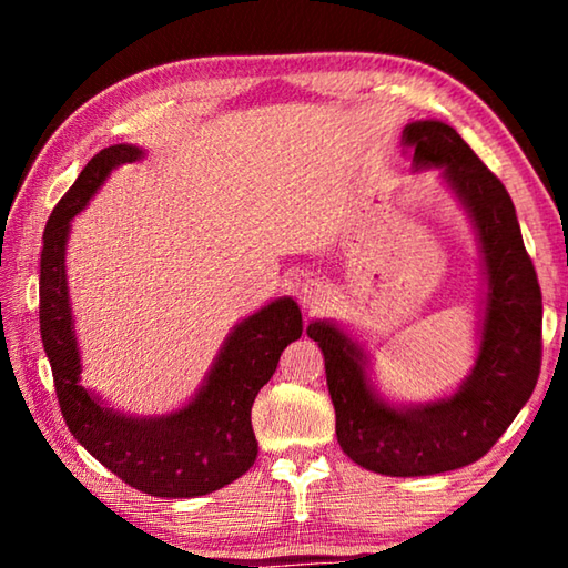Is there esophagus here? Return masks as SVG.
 Listing matches in <instances>:
<instances>
[{
  "label": "esophagus",
  "mask_w": 568,
  "mask_h": 568,
  "mask_svg": "<svg viewBox=\"0 0 568 568\" xmlns=\"http://www.w3.org/2000/svg\"><path fill=\"white\" fill-rule=\"evenodd\" d=\"M295 297L297 303L307 307V311H315V307H321L328 301V291H325V285L321 281H303L295 287Z\"/></svg>",
  "instance_id": "obj_1"
}]
</instances>
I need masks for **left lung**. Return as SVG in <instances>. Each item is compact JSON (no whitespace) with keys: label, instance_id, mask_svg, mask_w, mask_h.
Wrapping results in <instances>:
<instances>
[{"label":"left lung","instance_id":"1","mask_svg":"<svg viewBox=\"0 0 568 568\" xmlns=\"http://www.w3.org/2000/svg\"><path fill=\"white\" fill-rule=\"evenodd\" d=\"M413 170H440V182L474 225L484 301L476 361L460 386L434 400L403 403L373 383L365 343L335 321H311L335 408V436L353 464L383 476H434L486 456L531 398L541 368V287L516 220L491 170L440 120L403 130Z\"/></svg>","mask_w":568,"mask_h":568}]
</instances>
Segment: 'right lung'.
Listing matches in <instances>:
<instances>
[{"instance_id": "1", "label": "right lung", "mask_w": 568, "mask_h": 568, "mask_svg": "<svg viewBox=\"0 0 568 568\" xmlns=\"http://www.w3.org/2000/svg\"><path fill=\"white\" fill-rule=\"evenodd\" d=\"M142 158L145 150L124 142L100 150L52 210L42 237L40 331L72 436L138 491L195 498L233 484L255 464L257 440L250 410L273 378L281 353L301 338L303 318L293 297L283 295L235 323L195 396L162 416H132L84 388L67 285V240L74 215L88 207L110 172Z\"/></svg>"}]
</instances>
